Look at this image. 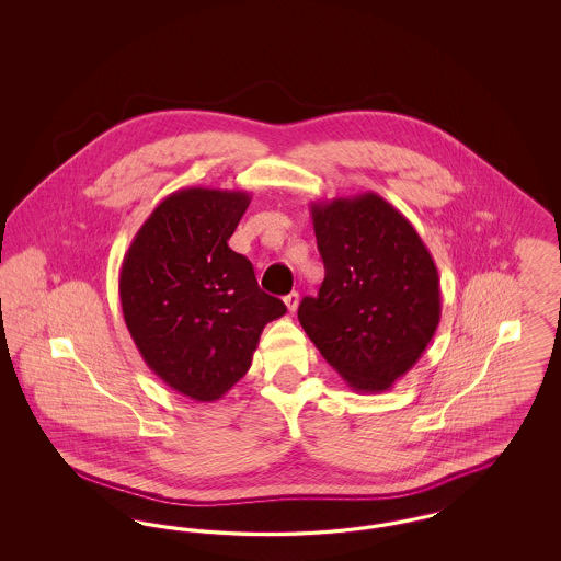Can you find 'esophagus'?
I'll use <instances>...</instances> for the list:
<instances>
[{"label": "esophagus", "instance_id": "34e87169", "mask_svg": "<svg viewBox=\"0 0 561 561\" xmlns=\"http://www.w3.org/2000/svg\"><path fill=\"white\" fill-rule=\"evenodd\" d=\"M284 302H286V307H288V311L294 313L296 309H298V293H290L288 296H284Z\"/></svg>", "mask_w": 561, "mask_h": 561}]
</instances>
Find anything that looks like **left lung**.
Listing matches in <instances>:
<instances>
[{
  "mask_svg": "<svg viewBox=\"0 0 561 561\" xmlns=\"http://www.w3.org/2000/svg\"><path fill=\"white\" fill-rule=\"evenodd\" d=\"M325 277L298 321L359 393H382L425 353L442 316L439 275L403 214L373 191L311 204Z\"/></svg>",
  "mask_w": 561,
  "mask_h": 561,
  "instance_id": "8db88e82",
  "label": "left lung"
}]
</instances>
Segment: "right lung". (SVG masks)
Returning a JSON list of instances; mask_svg holds the SVG:
<instances>
[{"instance_id": "obj_1", "label": "right lung", "mask_w": 561, "mask_h": 561, "mask_svg": "<svg viewBox=\"0 0 561 561\" xmlns=\"http://www.w3.org/2000/svg\"><path fill=\"white\" fill-rule=\"evenodd\" d=\"M248 204L245 191H174L122 263L119 298L134 345L191 400H220L250 370L263 328L286 313L259 288L252 263L227 245Z\"/></svg>"}]
</instances>
